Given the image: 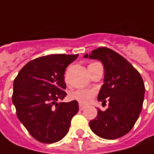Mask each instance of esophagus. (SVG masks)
<instances>
[{"label": "esophagus", "mask_w": 154, "mask_h": 154, "mask_svg": "<svg viewBox=\"0 0 154 154\" xmlns=\"http://www.w3.org/2000/svg\"><path fill=\"white\" fill-rule=\"evenodd\" d=\"M85 108V106H83V105H82V104H79V109H80L81 111H82L83 109Z\"/></svg>", "instance_id": "34e87169"}]
</instances>
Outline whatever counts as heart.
Wrapping results in <instances>:
<instances>
[{"instance_id": "1", "label": "heart", "mask_w": 154, "mask_h": 154, "mask_svg": "<svg viewBox=\"0 0 154 154\" xmlns=\"http://www.w3.org/2000/svg\"><path fill=\"white\" fill-rule=\"evenodd\" d=\"M94 96L95 92L88 89H78L70 93L71 99L77 101L80 104H88L92 101Z\"/></svg>"}]
</instances>
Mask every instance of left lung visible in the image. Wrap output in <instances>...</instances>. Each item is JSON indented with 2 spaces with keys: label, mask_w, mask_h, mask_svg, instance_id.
Masks as SVG:
<instances>
[{
  "label": "left lung",
  "mask_w": 154,
  "mask_h": 154,
  "mask_svg": "<svg viewBox=\"0 0 154 154\" xmlns=\"http://www.w3.org/2000/svg\"><path fill=\"white\" fill-rule=\"evenodd\" d=\"M84 57L103 62L104 84L97 100L108 103V108L104 112L98 109L97 116L89 126L93 133L105 139L122 137L133 128L143 108V80L129 62L107 47L95 49Z\"/></svg>",
  "instance_id": "8db88e82"
}]
</instances>
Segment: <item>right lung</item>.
<instances>
[{"instance_id":"right-lung-1","label":"right lung","mask_w":154,"mask_h":154,"mask_svg":"<svg viewBox=\"0 0 154 154\" xmlns=\"http://www.w3.org/2000/svg\"><path fill=\"white\" fill-rule=\"evenodd\" d=\"M78 54H51L26 63L13 83L12 102L18 119L36 140L58 142L68 133L78 103H57L66 97L64 74Z\"/></svg>"}]
</instances>
